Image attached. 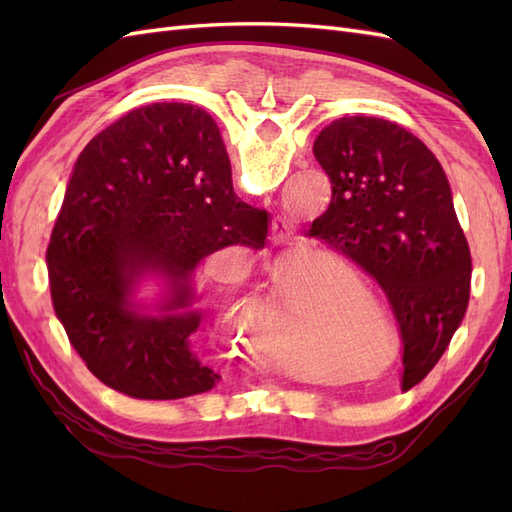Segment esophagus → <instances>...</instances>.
<instances>
[{
	"label": "esophagus",
	"instance_id": "1",
	"mask_svg": "<svg viewBox=\"0 0 512 512\" xmlns=\"http://www.w3.org/2000/svg\"><path fill=\"white\" fill-rule=\"evenodd\" d=\"M275 228H277V226H275Z\"/></svg>",
	"mask_w": 512,
	"mask_h": 512
}]
</instances>
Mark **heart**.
Here are the masks:
<instances>
[{"mask_svg":"<svg viewBox=\"0 0 512 512\" xmlns=\"http://www.w3.org/2000/svg\"><path fill=\"white\" fill-rule=\"evenodd\" d=\"M262 275L279 292L248 303L246 332L253 347L279 365L303 369L314 354L330 356L354 336L374 339L385 332V314L376 301L356 279L336 284L330 266L279 257L264 264Z\"/></svg>","mask_w":512,"mask_h":512,"instance_id":"heart-1","label":"heart"}]
</instances>
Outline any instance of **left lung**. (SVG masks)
<instances>
[{"label": "left lung", "instance_id": "1", "mask_svg": "<svg viewBox=\"0 0 512 512\" xmlns=\"http://www.w3.org/2000/svg\"><path fill=\"white\" fill-rule=\"evenodd\" d=\"M330 178L328 211L308 235L345 255L385 292L402 341L400 389L427 376L469 308L471 250L438 158L405 127L347 116L314 140Z\"/></svg>", "mask_w": 512, "mask_h": 512}]
</instances>
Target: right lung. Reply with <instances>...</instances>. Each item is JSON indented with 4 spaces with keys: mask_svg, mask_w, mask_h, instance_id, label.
<instances>
[{
    "mask_svg": "<svg viewBox=\"0 0 512 512\" xmlns=\"http://www.w3.org/2000/svg\"><path fill=\"white\" fill-rule=\"evenodd\" d=\"M268 213L237 200L220 129L189 103H151L118 118L76 158L46 250L52 308L103 385L138 400H176L217 385L189 352L200 314L143 317L134 281L171 279L167 308L189 306V277L228 246L264 248Z\"/></svg>",
    "mask_w": 512,
    "mask_h": 512,
    "instance_id": "right-lung-1",
    "label": "right lung"
}]
</instances>
